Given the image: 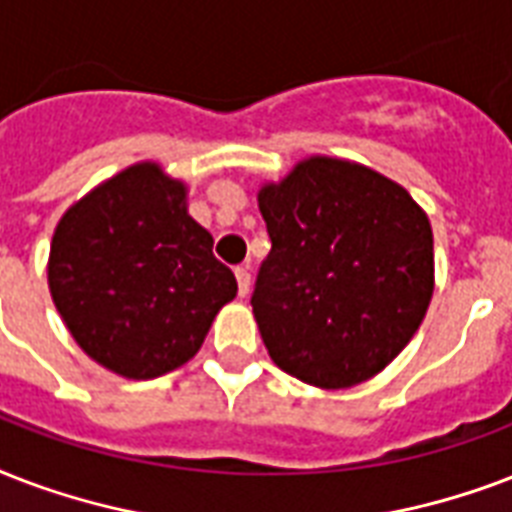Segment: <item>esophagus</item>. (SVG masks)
I'll return each instance as SVG.
<instances>
[{"instance_id":"1","label":"esophagus","mask_w":512,"mask_h":512,"mask_svg":"<svg viewBox=\"0 0 512 512\" xmlns=\"http://www.w3.org/2000/svg\"><path fill=\"white\" fill-rule=\"evenodd\" d=\"M235 277H237V291H240V296H248V291H251V269L237 267Z\"/></svg>"}]
</instances>
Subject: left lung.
<instances>
[{
	"mask_svg": "<svg viewBox=\"0 0 512 512\" xmlns=\"http://www.w3.org/2000/svg\"><path fill=\"white\" fill-rule=\"evenodd\" d=\"M272 251L251 304L285 374L342 390L379 374L433 299V229L400 184L358 162L310 157L264 184Z\"/></svg>",
	"mask_w": 512,
	"mask_h": 512,
	"instance_id": "left-lung-1",
	"label": "left lung"
}]
</instances>
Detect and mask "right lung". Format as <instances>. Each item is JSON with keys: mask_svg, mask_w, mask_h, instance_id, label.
Wrapping results in <instances>:
<instances>
[{"mask_svg": "<svg viewBox=\"0 0 512 512\" xmlns=\"http://www.w3.org/2000/svg\"><path fill=\"white\" fill-rule=\"evenodd\" d=\"M55 310L82 350L125 379L184 366L237 280L186 213V186L138 162L63 213L50 245Z\"/></svg>", "mask_w": 512, "mask_h": 512, "instance_id": "add662e5", "label": "right lung"}]
</instances>
